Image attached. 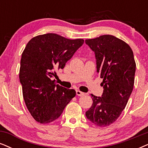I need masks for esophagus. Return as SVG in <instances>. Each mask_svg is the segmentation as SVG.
I'll return each mask as SVG.
<instances>
[{
	"instance_id": "1",
	"label": "esophagus",
	"mask_w": 148,
	"mask_h": 148,
	"mask_svg": "<svg viewBox=\"0 0 148 148\" xmlns=\"http://www.w3.org/2000/svg\"><path fill=\"white\" fill-rule=\"evenodd\" d=\"M85 93L82 92V91H79V90L76 91V95H77V96H84V95H85Z\"/></svg>"
}]
</instances>
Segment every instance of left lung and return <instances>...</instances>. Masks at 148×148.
Returning <instances> with one entry per match:
<instances>
[{"label": "left lung", "instance_id": "8db88e82", "mask_svg": "<svg viewBox=\"0 0 148 148\" xmlns=\"http://www.w3.org/2000/svg\"><path fill=\"white\" fill-rule=\"evenodd\" d=\"M94 52L97 72L103 78L102 96H92L93 104L85 113L98 127L110 126L126 107L134 82L136 63L133 52L126 42L111 35L85 40Z\"/></svg>", "mask_w": 148, "mask_h": 148}]
</instances>
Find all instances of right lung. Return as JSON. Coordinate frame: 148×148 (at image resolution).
<instances>
[{
  "label": "right lung",
  "mask_w": 148,
  "mask_h": 148,
  "mask_svg": "<svg viewBox=\"0 0 148 148\" xmlns=\"http://www.w3.org/2000/svg\"><path fill=\"white\" fill-rule=\"evenodd\" d=\"M83 39L69 40L55 33L38 35L28 42L22 54L20 81L26 106L35 120L47 124L59 118L74 89L56 85L55 70L63 69Z\"/></svg>",
  "instance_id": "obj_1"
}]
</instances>
